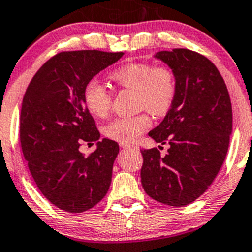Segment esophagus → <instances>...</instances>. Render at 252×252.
I'll return each instance as SVG.
<instances>
[{"mask_svg": "<svg viewBox=\"0 0 252 252\" xmlns=\"http://www.w3.org/2000/svg\"><path fill=\"white\" fill-rule=\"evenodd\" d=\"M120 146L123 149H132V148H134V146L131 145V144H125V143H120Z\"/></svg>", "mask_w": 252, "mask_h": 252, "instance_id": "34e87169", "label": "esophagus"}]
</instances>
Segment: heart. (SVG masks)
<instances>
[{
	"label": "heart",
	"mask_w": 252,
	"mask_h": 252,
	"mask_svg": "<svg viewBox=\"0 0 252 252\" xmlns=\"http://www.w3.org/2000/svg\"><path fill=\"white\" fill-rule=\"evenodd\" d=\"M111 78L123 88L134 90L135 102L155 115H165L170 111L176 96V80L171 69L154 66L150 63H128L112 72ZM83 101L93 115L102 118L111 109L112 95L106 86L92 80L83 92ZM151 126L146 113L134 117H123L104 126V134L119 143H133Z\"/></svg>",
	"instance_id": "heart-1"
}]
</instances>
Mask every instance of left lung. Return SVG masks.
<instances>
[{"label": "left lung", "mask_w": 252, "mask_h": 252, "mask_svg": "<svg viewBox=\"0 0 252 252\" xmlns=\"http://www.w3.org/2000/svg\"><path fill=\"white\" fill-rule=\"evenodd\" d=\"M154 57L174 72L176 96L162 123L149 132L156 143L169 144L168 154L141 150V185L156 201L182 207L207 190L224 163L232 106L221 75L205 56L174 49Z\"/></svg>", "instance_id": "obj_1"}]
</instances>
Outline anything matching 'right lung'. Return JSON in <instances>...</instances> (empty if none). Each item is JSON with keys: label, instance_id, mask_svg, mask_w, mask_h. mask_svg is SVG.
<instances>
[{"label": "right lung", "instance_id": "1", "mask_svg": "<svg viewBox=\"0 0 252 252\" xmlns=\"http://www.w3.org/2000/svg\"><path fill=\"white\" fill-rule=\"evenodd\" d=\"M123 56L97 50L58 53L38 70L22 100L20 141L28 169L42 195L65 212L90 210L111 186L119 145L106 138L98 141L83 92ZM83 141H96L89 157L79 151Z\"/></svg>", "mask_w": 252, "mask_h": 252}]
</instances>
